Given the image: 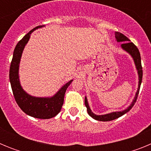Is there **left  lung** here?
<instances>
[{
    "label": "left lung",
    "instance_id": "left-lung-1",
    "mask_svg": "<svg viewBox=\"0 0 151 151\" xmlns=\"http://www.w3.org/2000/svg\"><path fill=\"white\" fill-rule=\"evenodd\" d=\"M115 37L116 39L117 42H123L121 45L122 48L126 52H128L132 57L133 60H134V64H135L136 69L138 70V88L137 92H136L135 96L134 97V100L132 101V103L131 104L130 106L125 109V110H122V111H119V112H113V113H108V114H104V115H96L94 113H92L91 110L89 107L88 103L87 97H85V106L87 107V111L88 113L89 114L90 116L92 118L98 121H102V122H107V121H111L113 119L119 118V117L122 116L124 115L125 113H128L129 110L133 107L134 104H135L136 101H137V97L138 96V93H139L140 87H141V81H142V76H143V71H142V66H141V55H140V52L138 50V47L132 43L131 42L130 40L124 35L123 34L118 32H115Z\"/></svg>",
    "mask_w": 151,
    "mask_h": 151
}]
</instances>
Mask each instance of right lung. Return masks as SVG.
<instances>
[{"instance_id": "right-lung-1", "label": "right lung", "mask_w": 151, "mask_h": 151, "mask_svg": "<svg viewBox=\"0 0 151 151\" xmlns=\"http://www.w3.org/2000/svg\"><path fill=\"white\" fill-rule=\"evenodd\" d=\"M43 26H39L34 28L19 41L13 51L9 76L13 96L21 110L27 115L35 118L47 119L53 118L60 112L63 104L65 92L73 80L65 84L53 97H33L22 89L19 78V67L22 51L30 38L32 32Z\"/></svg>"}]
</instances>
